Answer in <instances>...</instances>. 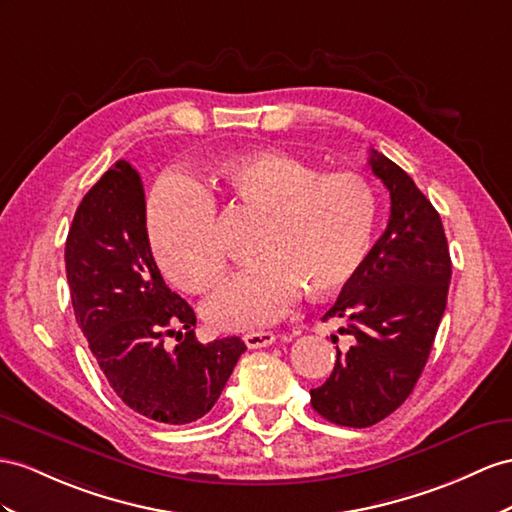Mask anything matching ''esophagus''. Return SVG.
<instances>
[{
    "label": "esophagus",
    "mask_w": 512,
    "mask_h": 512,
    "mask_svg": "<svg viewBox=\"0 0 512 512\" xmlns=\"http://www.w3.org/2000/svg\"><path fill=\"white\" fill-rule=\"evenodd\" d=\"M272 342H274V333H270V331H257V333H246L244 335V344L251 350L266 348Z\"/></svg>",
    "instance_id": "obj_1"
}]
</instances>
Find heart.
Masks as SVG:
<instances>
[{"instance_id":"b5f03b06","label":"heart","mask_w":512,"mask_h":512,"mask_svg":"<svg viewBox=\"0 0 512 512\" xmlns=\"http://www.w3.org/2000/svg\"><path fill=\"white\" fill-rule=\"evenodd\" d=\"M216 175L233 199L266 212L255 253L225 290L205 305L218 331H248L281 318L309 287L329 296L357 277L370 253L378 196L357 173H322L292 153L268 149L231 157ZM147 229L170 283L207 294L227 277L216 203L186 177H166L151 192Z\"/></svg>"}]
</instances>
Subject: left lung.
Listing matches in <instances>:
<instances>
[{
	"mask_svg": "<svg viewBox=\"0 0 512 512\" xmlns=\"http://www.w3.org/2000/svg\"><path fill=\"white\" fill-rule=\"evenodd\" d=\"M372 173L385 183L391 216L357 277L322 320L344 318L355 337L337 350L331 376L311 389L324 419L368 428L411 396L448 303L452 261L437 209L389 157L370 149Z\"/></svg>",
	"mask_w": 512,
	"mask_h": 512,
	"instance_id": "left-lung-1",
	"label": "left lung"
}]
</instances>
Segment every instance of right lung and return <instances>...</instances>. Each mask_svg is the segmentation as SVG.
Masks as SVG:
<instances>
[{"mask_svg": "<svg viewBox=\"0 0 512 512\" xmlns=\"http://www.w3.org/2000/svg\"><path fill=\"white\" fill-rule=\"evenodd\" d=\"M64 261L75 320L116 396L162 424L212 411L246 346L240 337L196 339L192 307L168 290L153 259L142 179L129 162L86 192Z\"/></svg>", "mask_w": 512, "mask_h": 512, "instance_id": "right-lung-1", "label": "right lung"}]
</instances>
